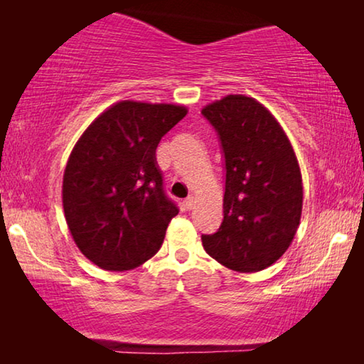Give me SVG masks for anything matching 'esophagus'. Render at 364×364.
I'll list each match as a JSON object with an SVG mask.
<instances>
[{"label": "esophagus", "instance_id": "1", "mask_svg": "<svg viewBox=\"0 0 364 364\" xmlns=\"http://www.w3.org/2000/svg\"><path fill=\"white\" fill-rule=\"evenodd\" d=\"M194 205H196V199L193 196H189L184 199V207H186V210H193Z\"/></svg>", "mask_w": 364, "mask_h": 364}]
</instances>
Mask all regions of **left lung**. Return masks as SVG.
Returning <instances> with one entry per match:
<instances>
[{
	"label": "left lung",
	"mask_w": 364,
	"mask_h": 364,
	"mask_svg": "<svg viewBox=\"0 0 364 364\" xmlns=\"http://www.w3.org/2000/svg\"><path fill=\"white\" fill-rule=\"evenodd\" d=\"M225 157L223 221L202 234L208 255L239 273L268 268L289 249L304 202L300 167L278 120L244 95L202 109Z\"/></svg>",
	"instance_id": "left-lung-1"
}]
</instances>
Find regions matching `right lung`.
<instances>
[{
  "label": "right lung",
  "mask_w": 364,
  "mask_h": 364,
  "mask_svg": "<svg viewBox=\"0 0 364 364\" xmlns=\"http://www.w3.org/2000/svg\"><path fill=\"white\" fill-rule=\"evenodd\" d=\"M186 114L175 104L120 101L77 141L63 205L77 247L100 268L133 269L159 252L178 207L164 191L156 149Z\"/></svg>",
  "instance_id": "right-lung-1"
}]
</instances>
